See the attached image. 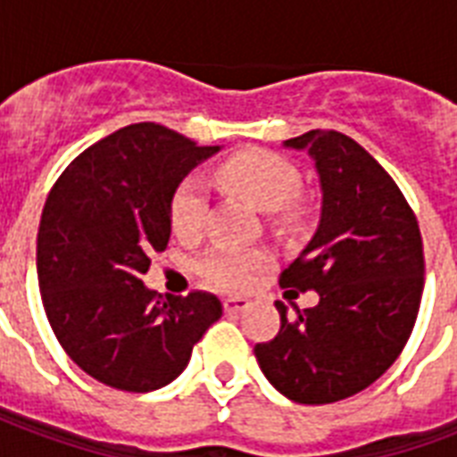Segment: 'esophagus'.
I'll return each instance as SVG.
<instances>
[{
  "label": "esophagus",
  "instance_id": "obj_1",
  "mask_svg": "<svg viewBox=\"0 0 457 457\" xmlns=\"http://www.w3.org/2000/svg\"><path fill=\"white\" fill-rule=\"evenodd\" d=\"M222 308H225V312H228V315H239V312H244L246 308H249V301L246 299H225L222 301Z\"/></svg>",
  "mask_w": 457,
  "mask_h": 457
}]
</instances>
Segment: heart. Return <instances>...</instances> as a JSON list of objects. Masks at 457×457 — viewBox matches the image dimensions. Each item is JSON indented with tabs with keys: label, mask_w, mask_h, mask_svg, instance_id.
<instances>
[{
	"label": "heart",
	"mask_w": 457,
	"mask_h": 457,
	"mask_svg": "<svg viewBox=\"0 0 457 457\" xmlns=\"http://www.w3.org/2000/svg\"><path fill=\"white\" fill-rule=\"evenodd\" d=\"M222 185L242 194L261 211L289 206L301 192L299 168L287 156L270 149H246L229 156L218 168ZM206 215V187L199 178H185L172 192L170 225L179 239L199 235ZM270 265L263 249H229L215 246L196 261V272L208 285L225 292H242L253 282L256 272Z\"/></svg>",
	"instance_id": "1"
}]
</instances>
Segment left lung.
I'll use <instances>...</instances> for the list:
<instances>
[{
	"label": "left lung",
	"mask_w": 457,
	"mask_h": 457,
	"mask_svg": "<svg viewBox=\"0 0 457 457\" xmlns=\"http://www.w3.org/2000/svg\"><path fill=\"white\" fill-rule=\"evenodd\" d=\"M285 146L315 161L322 208L279 285L315 289L320 303L287 315L275 301L282 327L253 353L289 401L334 403L368 389L411 339L425 287L422 235L396 182L355 139L311 130Z\"/></svg>",
	"instance_id": "obj_1"
}]
</instances>
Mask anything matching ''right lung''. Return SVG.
<instances>
[{"instance_id":"1","label":"right lung","mask_w":457,"mask_h":457,"mask_svg":"<svg viewBox=\"0 0 457 457\" xmlns=\"http://www.w3.org/2000/svg\"><path fill=\"white\" fill-rule=\"evenodd\" d=\"M220 152L156 123H135L71 161L46 196L37 279L56 339L96 382L146 394L187 368L222 315L208 292L158 296L142 275L170 239V199Z\"/></svg>"}]
</instances>
